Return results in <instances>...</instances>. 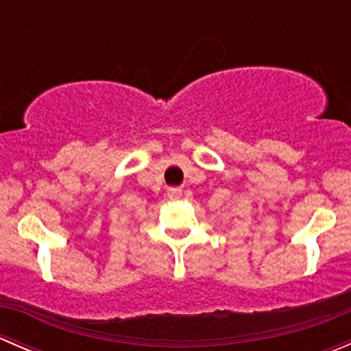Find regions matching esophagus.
I'll list each match as a JSON object with an SVG mask.
<instances>
[{"label":"esophagus","mask_w":351,"mask_h":351,"mask_svg":"<svg viewBox=\"0 0 351 351\" xmlns=\"http://www.w3.org/2000/svg\"><path fill=\"white\" fill-rule=\"evenodd\" d=\"M168 197L173 198V200H176V198L182 197V192H180L178 189H171V190H168Z\"/></svg>","instance_id":"1"}]
</instances>
